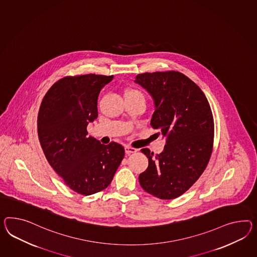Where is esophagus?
<instances>
[{
    "label": "esophagus",
    "instance_id": "34e87169",
    "mask_svg": "<svg viewBox=\"0 0 257 257\" xmlns=\"http://www.w3.org/2000/svg\"><path fill=\"white\" fill-rule=\"evenodd\" d=\"M125 151L127 155H130V154H133V153H136V152L138 151L136 148H133V147H131V146H125Z\"/></svg>",
    "mask_w": 257,
    "mask_h": 257
}]
</instances>
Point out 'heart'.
I'll use <instances>...</instances> for the list:
<instances>
[{
    "instance_id": "1",
    "label": "heart",
    "mask_w": 257,
    "mask_h": 257,
    "mask_svg": "<svg viewBox=\"0 0 257 257\" xmlns=\"http://www.w3.org/2000/svg\"><path fill=\"white\" fill-rule=\"evenodd\" d=\"M125 95H130V96H142L143 97V94L138 91V90H135V89H131L128 90Z\"/></svg>"
}]
</instances>
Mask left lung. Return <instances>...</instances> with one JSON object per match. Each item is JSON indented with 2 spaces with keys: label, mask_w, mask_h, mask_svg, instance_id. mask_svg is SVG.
<instances>
[{
  "label": "left lung",
  "mask_w": 257,
  "mask_h": 257,
  "mask_svg": "<svg viewBox=\"0 0 257 257\" xmlns=\"http://www.w3.org/2000/svg\"><path fill=\"white\" fill-rule=\"evenodd\" d=\"M135 82L154 99L150 124L166 138L159 155L142 149L149 165L139 176L140 184L160 199L178 198L197 182L211 158L214 123L209 101L192 80L175 71L141 73Z\"/></svg>",
  "instance_id": "obj_1"
}]
</instances>
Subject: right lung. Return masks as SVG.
<instances>
[{"instance_id":"1","label":"right lung","mask_w":257,"mask_h":257,"mask_svg":"<svg viewBox=\"0 0 257 257\" xmlns=\"http://www.w3.org/2000/svg\"><path fill=\"white\" fill-rule=\"evenodd\" d=\"M113 75L66 76L53 85L40 106L37 130L48 163L72 190L89 196L104 190L125 156L121 145L86 137L98 117L100 89Z\"/></svg>"}]
</instances>
